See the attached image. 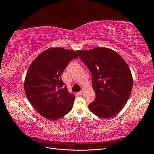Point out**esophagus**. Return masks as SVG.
<instances>
[{"label": "esophagus", "mask_w": 154, "mask_h": 154, "mask_svg": "<svg viewBox=\"0 0 154 154\" xmlns=\"http://www.w3.org/2000/svg\"><path fill=\"white\" fill-rule=\"evenodd\" d=\"M83 94H84V90H82V91H79V93H78V94H79V95H83Z\"/></svg>", "instance_id": "esophagus-1"}]
</instances>
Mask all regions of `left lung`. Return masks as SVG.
Listing matches in <instances>:
<instances>
[{
  "label": "left lung",
  "instance_id": "left-lung-1",
  "mask_svg": "<svg viewBox=\"0 0 154 154\" xmlns=\"http://www.w3.org/2000/svg\"><path fill=\"white\" fill-rule=\"evenodd\" d=\"M77 53L91 72L96 97L88 105L90 111L104 119L117 115L128 101L133 85L126 61L107 48L77 50Z\"/></svg>",
  "mask_w": 154,
  "mask_h": 154
}]
</instances>
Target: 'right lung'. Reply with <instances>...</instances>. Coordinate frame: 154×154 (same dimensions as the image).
<instances>
[{
  "label": "right lung",
  "instance_id": "right-lung-1",
  "mask_svg": "<svg viewBox=\"0 0 154 154\" xmlns=\"http://www.w3.org/2000/svg\"><path fill=\"white\" fill-rule=\"evenodd\" d=\"M78 58L75 51L51 48L37 56L29 66L24 89L29 103L49 120H57L72 109L75 100L61 79L70 61Z\"/></svg>",
  "mask_w": 154,
  "mask_h": 154
}]
</instances>
